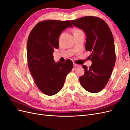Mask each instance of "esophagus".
<instances>
[{
	"mask_svg": "<svg viewBox=\"0 0 130 130\" xmlns=\"http://www.w3.org/2000/svg\"><path fill=\"white\" fill-rule=\"evenodd\" d=\"M74 66L75 67H79L80 66V65L79 64H76V63H74Z\"/></svg>",
	"mask_w": 130,
	"mask_h": 130,
	"instance_id": "1",
	"label": "esophagus"
}]
</instances>
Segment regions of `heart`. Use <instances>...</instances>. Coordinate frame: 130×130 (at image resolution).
Instances as JSON below:
<instances>
[{
  "mask_svg": "<svg viewBox=\"0 0 130 130\" xmlns=\"http://www.w3.org/2000/svg\"><path fill=\"white\" fill-rule=\"evenodd\" d=\"M78 30H80L78 29H75V30H74V32H75V31H78Z\"/></svg>",
  "mask_w": 130,
  "mask_h": 130,
  "instance_id": "1",
  "label": "heart"
}]
</instances>
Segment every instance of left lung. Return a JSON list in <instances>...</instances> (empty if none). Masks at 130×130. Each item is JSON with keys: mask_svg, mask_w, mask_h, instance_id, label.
<instances>
[{"mask_svg": "<svg viewBox=\"0 0 130 130\" xmlns=\"http://www.w3.org/2000/svg\"><path fill=\"white\" fill-rule=\"evenodd\" d=\"M86 35V50L92 53L88 57L92 62L88 67L82 65L85 74L79 78L85 89L96 93L103 90L107 84L116 56L113 35L108 25L103 19L94 16H86L71 21Z\"/></svg>", "mask_w": 130, "mask_h": 130, "instance_id": "1", "label": "left lung"}]
</instances>
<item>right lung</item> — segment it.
<instances>
[{
  "mask_svg": "<svg viewBox=\"0 0 130 130\" xmlns=\"http://www.w3.org/2000/svg\"><path fill=\"white\" fill-rule=\"evenodd\" d=\"M72 26L69 21L46 20L38 23L29 34L26 46L29 69L37 87L45 95L60 91L73 67L69 59L65 63H55L53 55L58 48L61 32Z\"/></svg>",
  "mask_w": 130,
  "mask_h": 130,
  "instance_id": "1",
  "label": "right lung"
}]
</instances>
